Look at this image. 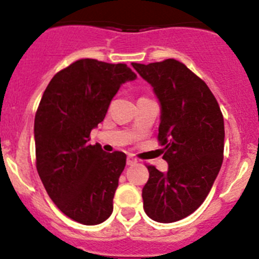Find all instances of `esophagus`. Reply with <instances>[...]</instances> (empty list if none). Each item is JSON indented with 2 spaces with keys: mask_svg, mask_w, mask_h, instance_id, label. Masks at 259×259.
<instances>
[{
  "mask_svg": "<svg viewBox=\"0 0 259 259\" xmlns=\"http://www.w3.org/2000/svg\"><path fill=\"white\" fill-rule=\"evenodd\" d=\"M136 159H135L134 157H127V164L128 166H132V164H135L136 163Z\"/></svg>",
  "mask_w": 259,
  "mask_h": 259,
  "instance_id": "obj_1",
  "label": "esophagus"
}]
</instances>
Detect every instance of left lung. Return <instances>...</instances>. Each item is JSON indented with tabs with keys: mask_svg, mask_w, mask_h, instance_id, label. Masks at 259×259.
Returning <instances> with one entry per match:
<instances>
[{
	"mask_svg": "<svg viewBox=\"0 0 259 259\" xmlns=\"http://www.w3.org/2000/svg\"><path fill=\"white\" fill-rule=\"evenodd\" d=\"M152 85L161 106L158 140L164 145L166 172L148 166L144 210L150 219L172 223L201 206L223 162L224 120L209 87L182 62L132 63Z\"/></svg>",
	"mask_w": 259,
	"mask_h": 259,
	"instance_id": "left-lung-1",
	"label": "left lung"
}]
</instances>
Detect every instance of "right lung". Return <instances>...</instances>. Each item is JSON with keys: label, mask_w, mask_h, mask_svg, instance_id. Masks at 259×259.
Instances as JSON below:
<instances>
[{"label": "right lung", "mask_w": 259, "mask_h": 259, "mask_svg": "<svg viewBox=\"0 0 259 259\" xmlns=\"http://www.w3.org/2000/svg\"><path fill=\"white\" fill-rule=\"evenodd\" d=\"M137 77L124 63L79 59L54 75L35 116L36 167L49 197L68 218L100 224L113 212L125 166L122 152L91 145L119 88Z\"/></svg>", "instance_id": "obj_1"}]
</instances>
